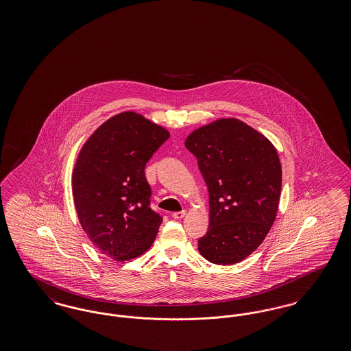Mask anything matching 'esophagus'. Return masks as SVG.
Segmentation results:
<instances>
[{
	"label": "esophagus",
	"mask_w": 351,
	"mask_h": 351,
	"mask_svg": "<svg viewBox=\"0 0 351 351\" xmlns=\"http://www.w3.org/2000/svg\"><path fill=\"white\" fill-rule=\"evenodd\" d=\"M186 215V212L185 210H182V212H175V213H172V218H175V219H182Z\"/></svg>",
	"instance_id": "1"
}]
</instances>
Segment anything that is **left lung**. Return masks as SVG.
Listing matches in <instances>:
<instances>
[{
  "instance_id": "obj_1",
  "label": "left lung",
  "mask_w": 351,
  "mask_h": 351,
  "mask_svg": "<svg viewBox=\"0 0 351 351\" xmlns=\"http://www.w3.org/2000/svg\"><path fill=\"white\" fill-rule=\"evenodd\" d=\"M209 192V229L201 255L221 266L247 258L266 238L278 212L282 166L266 136L235 119H218L185 141Z\"/></svg>"
}]
</instances>
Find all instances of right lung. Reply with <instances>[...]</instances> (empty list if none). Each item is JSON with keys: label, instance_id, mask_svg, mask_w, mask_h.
Segmentation results:
<instances>
[{"label": "right lung", "instance_id": "add662e5", "mask_svg": "<svg viewBox=\"0 0 351 351\" xmlns=\"http://www.w3.org/2000/svg\"><path fill=\"white\" fill-rule=\"evenodd\" d=\"M169 138L166 129L125 112L108 119L85 142L72 175L84 232L99 250L129 261L150 249L163 221L150 206L145 167Z\"/></svg>", "mask_w": 351, "mask_h": 351}]
</instances>
